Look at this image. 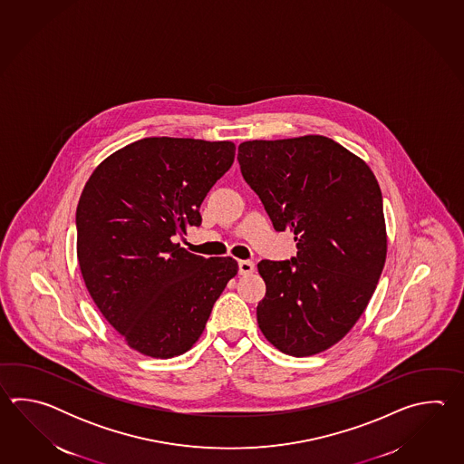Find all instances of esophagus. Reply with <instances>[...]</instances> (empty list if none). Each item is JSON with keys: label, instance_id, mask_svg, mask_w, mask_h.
<instances>
[{"label": "esophagus", "instance_id": "esophagus-1", "mask_svg": "<svg viewBox=\"0 0 464 464\" xmlns=\"http://www.w3.org/2000/svg\"><path fill=\"white\" fill-rule=\"evenodd\" d=\"M254 270H256L254 262H250V260H240V262H238V272H240V276H250V274H254Z\"/></svg>", "mask_w": 464, "mask_h": 464}]
</instances>
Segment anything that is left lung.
<instances>
[{"instance_id": "8db88e82", "label": "left lung", "mask_w": 464, "mask_h": 464, "mask_svg": "<svg viewBox=\"0 0 464 464\" xmlns=\"http://www.w3.org/2000/svg\"><path fill=\"white\" fill-rule=\"evenodd\" d=\"M238 164L295 258L262 260L258 328L282 353L338 343L365 312L386 260L382 190L363 159L325 136L246 140Z\"/></svg>"}]
</instances>
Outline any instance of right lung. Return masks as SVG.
Listing matches in <instances>:
<instances>
[{"mask_svg":"<svg viewBox=\"0 0 464 464\" xmlns=\"http://www.w3.org/2000/svg\"><path fill=\"white\" fill-rule=\"evenodd\" d=\"M236 158L230 140L146 138L92 170L76 210L79 268L99 312L150 358L196 345L237 276L232 256H194L176 238L200 226V204Z\"/></svg>","mask_w":464,"mask_h":464,"instance_id":"1","label":"right lung"}]
</instances>
